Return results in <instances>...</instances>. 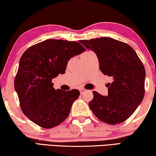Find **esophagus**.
<instances>
[{"instance_id": "34e87169", "label": "esophagus", "mask_w": 156, "mask_h": 156, "mask_svg": "<svg viewBox=\"0 0 156 156\" xmlns=\"http://www.w3.org/2000/svg\"><path fill=\"white\" fill-rule=\"evenodd\" d=\"M80 94H82L83 93V92L87 91V90H86L85 89H83V88H81V89H80Z\"/></svg>"}]
</instances>
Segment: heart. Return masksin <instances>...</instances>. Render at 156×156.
I'll return each instance as SVG.
<instances>
[{"instance_id":"heart-1","label":"heart","mask_w":156,"mask_h":156,"mask_svg":"<svg viewBox=\"0 0 156 156\" xmlns=\"http://www.w3.org/2000/svg\"><path fill=\"white\" fill-rule=\"evenodd\" d=\"M89 52H91V51H88V52H85V53H89ZM84 53H83V54H84Z\"/></svg>"}]
</instances>
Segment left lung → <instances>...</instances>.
I'll list each match as a JSON object with an SVG mask.
<instances>
[{
  "instance_id": "obj_1",
  "label": "left lung",
  "mask_w": 156,
  "mask_h": 156,
  "mask_svg": "<svg viewBox=\"0 0 156 156\" xmlns=\"http://www.w3.org/2000/svg\"><path fill=\"white\" fill-rule=\"evenodd\" d=\"M84 47L96 54L101 71L112 76L104 96L93 91L89 103L93 113L101 121L117 125L127 119L141 104L145 90L146 71L136 52L129 45L109 37L80 40Z\"/></svg>"
}]
</instances>
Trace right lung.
<instances>
[{
    "label": "right lung",
    "mask_w": 156,
    "mask_h": 156,
    "mask_svg": "<svg viewBox=\"0 0 156 156\" xmlns=\"http://www.w3.org/2000/svg\"><path fill=\"white\" fill-rule=\"evenodd\" d=\"M84 51L78 42L48 39L29 47L22 54L15 89L22 112L34 123L50 129L68 117L80 91L55 90L52 79L64 74L69 60Z\"/></svg>",
    "instance_id": "obj_1"
}]
</instances>
